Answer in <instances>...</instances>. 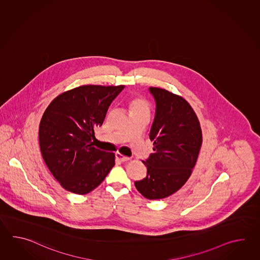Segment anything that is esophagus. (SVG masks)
<instances>
[{
	"instance_id": "34e87169",
	"label": "esophagus",
	"mask_w": 260,
	"mask_h": 260,
	"mask_svg": "<svg viewBox=\"0 0 260 260\" xmlns=\"http://www.w3.org/2000/svg\"><path fill=\"white\" fill-rule=\"evenodd\" d=\"M115 156H116L117 160H120V161H122V162H123V161H127V160H130V158H128V157L123 156V155L121 154L120 152H117L116 154H115Z\"/></svg>"
}]
</instances>
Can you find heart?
Returning <instances> with one entry per match:
<instances>
[{
    "instance_id": "b5f03b06",
    "label": "heart",
    "mask_w": 260,
    "mask_h": 260,
    "mask_svg": "<svg viewBox=\"0 0 260 260\" xmlns=\"http://www.w3.org/2000/svg\"><path fill=\"white\" fill-rule=\"evenodd\" d=\"M128 109L130 113H143L149 115L151 106L148 100L142 98H137L128 101Z\"/></svg>"
}]
</instances>
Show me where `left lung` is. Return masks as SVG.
<instances>
[{
	"instance_id": "left-lung-1",
	"label": "left lung",
	"mask_w": 260,
	"mask_h": 260,
	"mask_svg": "<svg viewBox=\"0 0 260 260\" xmlns=\"http://www.w3.org/2000/svg\"><path fill=\"white\" fill-rule=\"evenodd\" d=\"M156 102L149 138L153 153L146 160L147 177L135 186L145 198L164 199L187 182L198 159L203 135L187 100L166 89L149 87Z\"/></svg>"
}]
</instances>
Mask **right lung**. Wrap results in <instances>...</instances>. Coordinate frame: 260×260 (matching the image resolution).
I'll return each mask as SVG.
<instances>
[{
  "instance_id": "1",
  "label": "right lung",
  "mask_w": 260,
  "mask_h": 260,
  "mask_svg": "<svg viewBox=\"0 0 260 260\" xmlns=\"http://www.w3.org/2000/svg\"><path fill=\"white\" fill-rule=\"evenodd\" d=\"M123 85H82L57 95L40 122L44 162L68 191L86 194L102 182L115 165V155L93 147L111 102Z\"/></svg>"
}]
</instances>
